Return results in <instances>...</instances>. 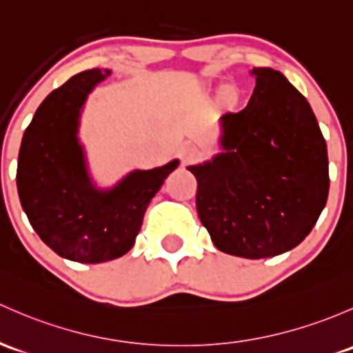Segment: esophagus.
Segmentation results:
<instances>
[{
    "label": "esophagus",
    "instance_id": "obj_1",
    "mask_svg": "<svg viewBox=\"0 0 353 353\" xmlns=\"http://www.w3.org/2000/svg\"><path fill=\"white\" fill-rule=\"evenodd\" d=\"M198 155V148L192 145H186L183 148V162H191Z\"/></svg>",
    "mask_w": 353,
    "mask_h": 353
}]
</instances>
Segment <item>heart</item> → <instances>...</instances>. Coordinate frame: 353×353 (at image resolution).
Wrapping results in <instances>:
<instances>
[{
  "mask_svg": "<svg viewBox=\"0 0 353 353\" xmlns=\"http://www.w3.org/2000/svg\"><path fill=\"white\" fill-rule=\"evenodd\" d=\"M228 96H232V92H228Z\"/></svg>",
  "mask_w": 353,
  "mask_h": 353,
  "instance_id": "obj_1",
  "label": "heart"
}]
</instances>
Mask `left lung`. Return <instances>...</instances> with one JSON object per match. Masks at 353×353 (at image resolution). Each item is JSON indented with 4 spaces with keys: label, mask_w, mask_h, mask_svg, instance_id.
<instances>
[{
    "label": "left lung",
    "mask_w": 353,
    "mask_h": 353,
    "mask_svg": "<svg viewBox=\"0 0 353 353\" xmlns=\"http://www.w3.org/2000/svg\"><path fill=\"white\" fill-rule=\"evenodd\" d=\"M254 74L248 105L221 117L225 154L188 169L198 181L199 220L218 250L264 259L310 235L330 176L326 142L306 98L279 70Z\"/></svg>",
    "instance_id": "8db88e82"
}]
</instances>
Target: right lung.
<instances>
[{
	"label": "right lung",
	"mask_w": 353,
	"mask_h": 353,
	"mask_svg": "<svg viewBox=\"0 0 353 353\" xmlns=\"http://www.w3.org/2000/svg\"><path fill=\"white\" fill-rule=\"evenodd\" d=\"M106 76L108 70H84L52 91L25 130L18 154L17 188L30 225L55 254L83 264L127 254L148 203L179 164L135 170L108 192L91 186L77 118L88 92Z\"/></svg>",
	"instance_id": "obj_1"
}]
</instances>
